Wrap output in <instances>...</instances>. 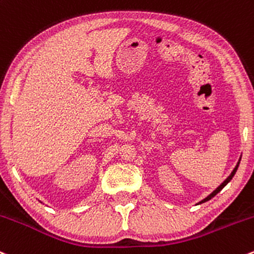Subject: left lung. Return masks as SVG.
<instances>
[{
	"label": "left lung",
	"instance_id": "obj_1",
	"mask_svg": "<svg viewBox=\"0 0 254 254\" xmlns=\"http://www.w3.org/2000/svg\"><path fill=\"white\" fill-rule=\"evenodd\" d=\"M240 161H241V158H240V159H239V162H237L236 167H235V168H234V170H233V172H231V174H230V175H229V176H228V178H226V179H225V180H224V181H223V183H221V184H220V185H219V186H218V188H217V189H215V190L212 192V193H210V194H208V196H207V197H205V198H204V199H202V201H201V202H198V203H199V204H201V203H204V202H207V201H209V199H210V198H213V197H214V196H215V194H217V193H218V192H220L221 190H223V189H224V186H226V185H228V184H229V183H230V180H231V179H233V178H234V175H235V174H236V172H237V168H239V165H240Z\"/></svg>",
	"mask_w": 254,
	"mask_h": 254
}]
</instances>
